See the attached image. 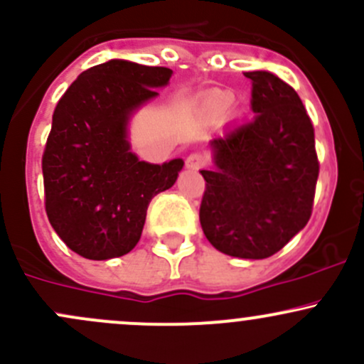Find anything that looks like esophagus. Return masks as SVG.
I'll use <instances>...</instances> for the list:
<instances>
[{
  "mask_svg": "<svg viewBox=\"0 0 364 364\" xmlns=\"http://www.w3.org/2000/svg\"><path fill=\"white\" fill-rule=\"evenodd\" d=\"M208 164V156L204 155V153H190L188 156H186V167L192 171H197V169H202V167Z\"/></svg>",
  "mask_w": 364,
  "mask_h": 364,
  "instance_id": "34e87169",
  "label": "esophagus"
}]
</instances>
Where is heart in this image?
Returning a JSON list of instances; mask_svg holds the SVG:
<instances>
[{"label": "heart", "instance_id": "heart-1", "mask_svg": "<svg viewBox=\"0 0 364 364\" xmlns=\"http://www.w3.org/2000/svg\"><path fill=\"white\" fill-rule=\"evenodd\" d=\"M225 112V102L220 101V99H211V101L208 102V113L211 114V117H220L221 113Z\"/></svg>", "mask_w": 364, "mask_h": 364}]
</instances>
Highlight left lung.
Masks as SVG:
<instances>
[{"instance_id": "left-lung-1", "label": "left lung", "mask_w": 364, "mask_h": 364, "mask_svg": "<svg viewBox=\"0 0 364 364\" xmlns=\"http://www.w3.org/2000/svg\"><path fill=\"white\" fill-rule=\"evenodd\" d=\"M251 80L255 118L214 137V169L200 171L202 230L218 251L262 259L311 220L319 160L314 125L291 85L269 71Z\"/></svg>"}]
</instances>
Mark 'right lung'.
I'll list each match as a JSON object with an SVG mask.
<instances>
[{
  "mask_svg": "<svg viewBox=\"0 0 364 364\" xmlns=\"http://www.w3.org/2000/svg\"><path fill=\"white\" fill-rule=\"evenodd\" d=\"M171 75L113 59L83 71L57 102L41 159L45 211L76 255L109 259L132 251L151 198L178 179L181 159L141 162L127 141L131 113Z\"/></svg>",
  "mask_w": 364,
  "mask_h": 364,
  "instance_id": "right-lung-1",
  "label": "right lung"
}]
</instances>
